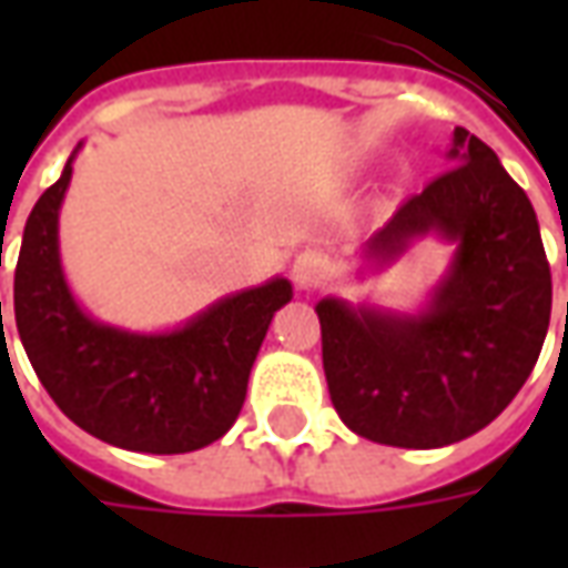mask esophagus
Wrapping results in <instances>:
<instances>
[{
    "mask_svg": "<svg viewBox=\"0 0 568 568\" xmlns=\"http://www.w3.org/2000/svg\"><path fill=\"white\" fill-rule=\"evenodd\" d=\"M292 280H295L297 288H316L325 280V258L320 252H301L292 264Z\"/></svg>",
    "mask_w": 568,
    "mask_h": 568,
    "instance_id": "obj_1",
    "label": "esophagus"
}]
</instances>
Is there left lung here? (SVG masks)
Wrapping results in <instances>:
<instances>
[{"instance_id": "1", "label": "left lung", "mask_w": 568, "mask_h": 568, "mask_svg": "<svg viewBox=\"0 0 568 568\" xmlns=\"http://www.w3.org/2000/svg\"><path fill=\"white\" fill-rule=\"evenodd\" d=\"M450 170L410 197L358 252V273L419 240L450 246L426 301L398 310L322 297V368L356 435L432 450L499 417L532 374L550 322V267L526 191L487 142L453 130Z\"/></svg>"}]
</instances>
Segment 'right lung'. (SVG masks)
Instances as JSON below:
<instances>
[{
	"label": "right lung",
	"mask_w": 568,
	"mask_h": 568,
	"mask_svg": "<svg viewBox=\"0 0 568 568\" xmlns=\"http://www.w3.org/2000/svg\"><path fill=\"white\" fill-rule=\"evenodd\" d=\"M79 149L23 227L14 271L23 349L57 407L93 438L161 456L200 450L240 417L255 356L273 313L295 295L292 283L273 276L224 295L166 332L93 320L72 295L60 258V206Z\"/></svg>",
	"instance_id": "add662e5"
}]
</instances>
